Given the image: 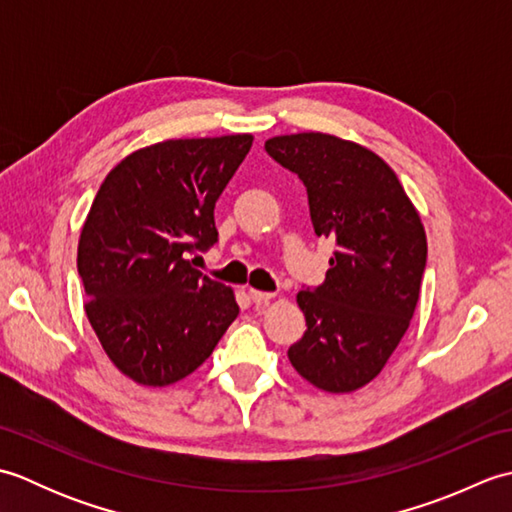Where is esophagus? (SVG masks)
<instances>
[{"label": "esophagus", "instance_id": "1", "mask_svg": "<svg viewBox=\"0 0 512 512\" xmlns=\"http://www.w3.org/2000/svg\"><path fill=\"white\" fill-rule=\"evenodd\" d=\"M248 297L253 299L255 303H268L270 299H275V292H262V290L248 288Z\"/></svg>", "mask_w": 512, "mask_h": 512}]
</instances>
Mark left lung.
Here are the masks:
<instances>
[{
  "instance_id": "left-lung-1",
  "label": "left lung",
  "mask_w": 512,
  "mask_h": 512,
  "mask_svg": "<svg viewBox=\"0 0 512 512\" xmlns=\"http://www.w3.org/2000/svg\"><path fill=\"white\" fill-rule=\"evenodd\" d=\"M264 147L306 184L314 233L336 248L323 284L297 295L308 330L288 358L310 385L350 394L383 372L409 330L427 264L424 226L394 169L354 140L303 132Z\"/></svg>"
}]
</instances>
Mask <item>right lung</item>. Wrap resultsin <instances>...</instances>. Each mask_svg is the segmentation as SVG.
<instances>
[{
    "label": "right lung",
    "mask_w": 512,
    "mask_h": 512,
    "mask_svg": "<svg viewBox=\"0 0 512 512\" xmlns=\"http://www.w3.org/2000/svg\"><path fill=\"white\" fill-rule=\"evenodd\" d=\"M250 145L253 134L162 140L125 156L96 193L76 257L83 308L138 385L193 374L239 314L233 288L187 255L215 244V202Z\"/></svg>",
    "instance_id": "add662e5"
}]
</instances>
